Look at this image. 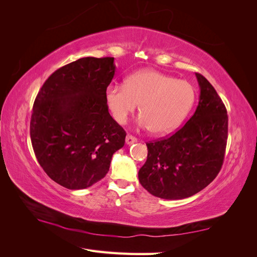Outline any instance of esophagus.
Wrapping results in <instances>:
<instances>
[{"label":"esophagus","mask_w":257,"mask_h":257,"mask_svg":"<svg viewBox=\"0 0 257 257\" xmlns=\"http://www.w3.org/2000/svg\"><path fill=\"white\" fill-rule=\"evenodd\" d=\"M125 143H126L127 145L135 144V143H137V138L134 137V136H132V135H126V137H125Z\"/></svg>","instance_id":"1"}]
</instances>
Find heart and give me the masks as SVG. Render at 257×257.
Instances as JSON below:
<instances>
[{"label":"heart","instance_id":"1","mask_svg":"<svg viewBox=\"0 0 257 257\" xmlns=\"http://www.w3.org/2000/svg\"><path fill=\"white\" fill-rule=\"evenodd\" d=\"M105 102L113 120L125 124L138 104V124L155 135L172 133L181 125L195 102V89L186 80L153 69L131 75L125 83H111Z\"/></svg>","mask_w":257,"mask_h":257}]
</instances>
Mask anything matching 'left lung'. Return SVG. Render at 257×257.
<instances>
[{"mask_svg": "<svg viewBox=\"0 0 257 257\" xmlns=\"http://www.w3.org/2000/svg\"><path fill=\"white\" fill-rule=\"evenodd\" d=\"M200 94L195 112L167 138L148 143L139 182L152 195L183 199L205 189L220 173L227 143L225 105L203 75L195 74Z\"/></svg>", "mask_w": 257, "mask_h": 257, "instance_id": "8db88e82", "label": "left lung"}]
</instances>
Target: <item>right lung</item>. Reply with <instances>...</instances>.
Wrapping results in <instances>:
<instances>
[{
	"mask_svg": "<svg viewBox=\"0 0 257 257\" xmlns=\"http://www.w3.org/2000/svg\"><path fill=\"white\" fill-rule=\"evenodd\" d=\"M114 58H81L57 69L35 98L30 135L35 157L54 182L87 189L103 179L126 133L105 102Z\"/></svg>",
	"mask_w": 257,
	"mask_h": 257,
	"instance_id": "right-lung-1",
	"label": "right lung"
}]
</instances>
